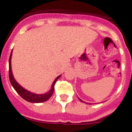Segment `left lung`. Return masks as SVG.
<instances>
[{"mask_svg":"<svg viewBox=\"0 0 132 132\" xmlns=\"http://www.w3.org/2000/svg\"><path fill=\"white\" fill-rule=\"evenodd\" d=\"M78 99H79V100H80V101H81V102H82V100H81L80 99V98H78ZM85 103H86V102H85Z\"/></svg>","mask_w":132,"mask_h":132,"instance_id":"1","label":"left lung"}]
</instances>
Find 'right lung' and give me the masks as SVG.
<instances>
[{"label": "right lung", "instance_id": "obj_1", "mask_svg": "<svg viewBox=\"0 0 132 132\" xmlns=\"http://www.w3.org/2000/svg\"><path fill=\"white\" fill-rule=\"evenodd\" d=\"M12 55V51L11 52L10 57H9V80H10L11 84L13 86V88L15 89V91L18 93L20 96L22 97L23 99L25 100L26 101L29 102H32V103H41V102H45L47 101L50 97L52 96L53 93L54 91V86H55V83L57 81L58 78L61 77V75L58 76L54 82H53L52 85V88L48 93H46L45 94H36L34 93H32L30 92L27 91L24 88L20 86L16 80H14V77H13V73H12L11 71V59Z\"/></svg>", "mask_w": 132, "mask_h": 132}]
</instances>
